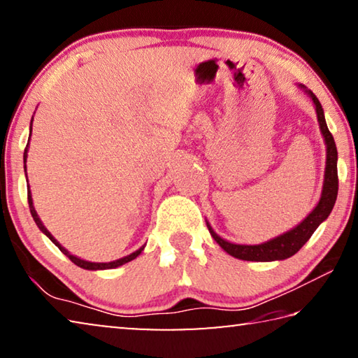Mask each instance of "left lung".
<instances>
[{
  "instance_id": "left-lung-1",
  "label": "left lung",
  "mask_w": 358,
  "mask_h": 358,
  "mask_svg": "<svg viewBox=\"0 0 358 358\" xmlns=\"http://www.w3.org/2000/svg\"><path fill=\"white\" fill-rule=\"evenodd\" d=\"M300 90L308 94V98L313 101L314 107H316L317 113V121L319 128L322 132L325 147H327V157H325V172H324V186H322V194H320V199L316 207L308 215L305 220L300 224H296L294 229L287 230L278 237L271 238L265 243L260 245H238L232 243V241H227L221 238L217 235L213 227L210 226L207 221V227L210 230L211 237L220 245L224 251L230 256L241 259V260H251V262H273V260H284L292 257L295 252L300 251V248L306 243L308 240L311 238L320 224H322L329 215L331 213L333 207H335L336 196H338V151L335 141H333V136L330 134L329 128H327L325 117H324V108L320 106L319 99L316 98L311 90H308L305 85L299 83L296 85Z\"/></svg>"
}]
</instances>
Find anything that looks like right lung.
Masks as SVG:
<instances>
[{"instance_id": "right-lung-1", "label": "right lung", "mask_w": 358, "mask_h": 358, "mask_svg": "<svg viewBox=\"0 0 358 358\" xmlns=\"http://www.w3.org/2000/svg\"><path fill=\"white\" fill-rule=\"evenodd\" d=\"M31 131H33V118H31V126H29V136H31ZM28 147H29V141H28V145H27V148H25V153H23V162H25V175H27V157H28ZM28 203H29V211H31V216H33V220H34V222L38 224V227L41 229V232L44 234V235H47L48 238L52 240V243H55V246H58L59 248V251H62L64 256H68L72 262H74L77 266H80V268H85V270H108V268H117V266H121V265H124V264H128V262H131V260H134L138 254H141L142 251H143V248H145V245L142 246V248H138L137 251H134V252H131L129 256H124V257H121V259H117V260H112V262H90V260H83V259H80V257H77V256H74V254H71L68 250H66V248H63L62 245L58 243V240L53 237V235L48 232L47 230V227L44 226V224H42V221H41V217H39V215L36 213V208H34V205H33V197H31V191H29V185H28Z\"/></svg>"}]
</instances>
